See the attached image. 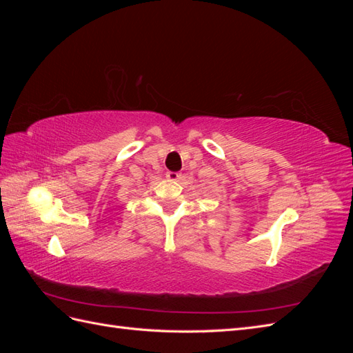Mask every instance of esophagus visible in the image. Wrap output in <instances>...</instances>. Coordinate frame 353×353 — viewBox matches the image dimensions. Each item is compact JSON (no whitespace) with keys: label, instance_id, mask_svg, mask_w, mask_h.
Returning a JSON list of instances; mask_svg holds the SVG:
<instances>
[{"label":"esophagus","instance_id":"obj_1","mask_svg":"<svg viewBox=\"0 0 353 353\" xmlns=\"http://www.w3.org/2000/svg\"><path fill=\"white\" fill-rule=\"evenodd\" d=\"M166 178L174 183V181H179L181 179V174L179 172H166Z\"/></svg>","mask_w":353,"mask_h":353}]
</instances>
